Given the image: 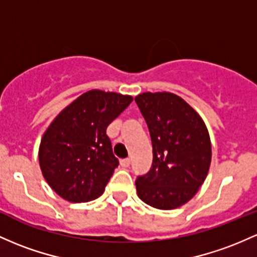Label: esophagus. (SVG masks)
<instances>
[{
    "instance_id": "esophagus-1",
    "label": "esophagus",
    "mask_w": 257,
    "mask_h": 257,
    "mask_svg": "<svg viewBox=\"0 0 257 257\" xmlns=\"http://www.w3.org/2000/svg\"><path fill=\"white\" fill-rule=\"evenodd\" d=\"M120 166H122V167H124V168L129 167V166H131V160H129V159L120 160Z\"/></svg>"
}]
</instances>
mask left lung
<instances>
[{
  "label": "left lung",
  "instance_id": "left-lung-1",
  "mask_svg": "<svg viewBox=\"0 0 257 257\" xmlns=\"http://www.w3.org/2000/svg\"><path fill=\"white\" fill-rule=\"evenodd\" d=\"M152 143L151 170L135 180L138 196L160 210L188 202L206 179L211 142L204 120L172 92H144L135 97Z\"/></svg>",
  "mask_w": 257,
  "mask_h": 257
}]
</instances>
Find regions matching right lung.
<instances>
[{
	"label": "right lung",
	"mask_w": 257,
	"mask_h": 257,
	"mask_svg": "<svg viewBox=\"0 0 257 257\" xmlns=\"http://www.w3.org/2000/svg\"><path fill=\"white\" fill-rule=\"evenodd\" d=\"M133 97L90 90L67 106L45 132L39 162L53 191L70 202H86L103 193L118 167L106 129Z\"/></svg>",
	"instance_id": "1"
}]
</instances>
